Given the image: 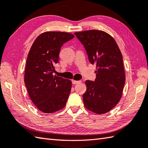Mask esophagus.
<instances>
[{
    "instance_id": "1",
    "label": "esophagus",
    "mask_w": 148,
    "mask_h": 148,
    "mask_svg": "<svg viewBox=\"0 0 148 148\" xmlns=\"http://www.w3.org/2000/svg\"><path fill=\"white\" fill-rule=\"evenodd\" d=\"M72 84H74V85H76V84H78V83H81V81H76V80H72Z\"/></svg>"
}]
</instances>
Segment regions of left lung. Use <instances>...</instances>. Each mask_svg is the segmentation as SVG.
I'll return each instance as SVG.
<instances>
[{
	"mask_svg": "<svg viewBox=\"0 0 148 148\" xmlns=\"http://www.w3.org/2000/svg\"><path fill=\"white\" fill-rule=\"evenodd\" d=\"M74 34L85 47L90 63L96 65L95 81L85 82L84 105L95 114H105L123 95L126 76L122 54L114 38L105 31L92 29Z\"/></svg>",
	"mask_w": 148,
	"mask_h": 148,
	"instance_id": "left-lung-1",
	"label": "left lung"
}]
</instances>
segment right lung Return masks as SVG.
Wrapping results in <instances>:
<instances>
[{
    "instance_id": "1",
    "label": "right lung",
    "mask_w": 148,
    "mask_h": 148,
    "mask_svg": "<svg viewBox=\"0 0 148 148\" xmlns=\"http://www.w3.org/2000/svg\"><path fill=\"white\" fill-rule=\"evenodd\" d=\"M65 32L47 31L34 40L27 55L24 82L29 96L40 111L46 114L60 110L66 105L72 82L54 76L55 64L63 43L73 38Z\"/></svg>"
}]
</instances>
